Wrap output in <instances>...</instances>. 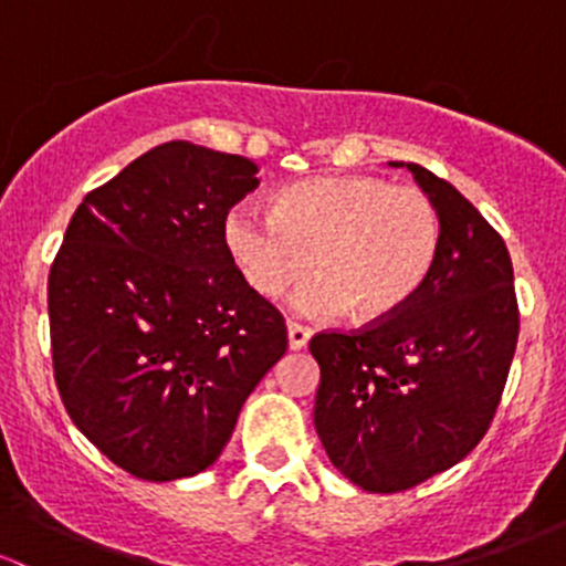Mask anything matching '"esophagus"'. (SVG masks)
Returning <instances> with one entry per match:
<instances>
[{
	"mask_svg": "<svg viewBox=\"0 0 566 566\" xmlns=\"http://www.w3.org/2000/svg\"><path fill=\"white\" fill-rule=\"evenodd\" d=\"M312 339V331L304 328L298 323H287V345L290 350H304Z\"/></svg>",
	"mask_w": 566,
	"mask_h": 566,
	"instance_id": "34e87169",
	"label": "esophagus"
}]
</instances>
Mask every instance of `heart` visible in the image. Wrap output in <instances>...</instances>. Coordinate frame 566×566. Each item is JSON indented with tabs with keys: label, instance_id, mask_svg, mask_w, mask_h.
Listing matches in <instances>:
<instances>
[{
	"label": "heart",
	"instance_id": "b5f03b06",
	"mask_svg": "<svg viewBox=\"0 0 566 566\" xmlns=\"http://www.w3.org/2000/svg\"><path fill=\"white\" fill-rule=\"evenodd\" d=\"M224 247L260 298H276L315 265L319 279L293 295L295 312L331 317L347 310L356 323H380L430 279L441 221L419 188L367 175L310 177L282 188L271 216L232 208Z\"/></svg>",
	"mask_w": 566,
	"mask_h": 566
}]
</instances>
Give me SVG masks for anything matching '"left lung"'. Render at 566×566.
I'll return each mask as SVG.
<instances>
[{"mask_svg":"<svg viewBox=\"0 0 566 566\" xmlns=\"http://www.w3.org/2000/svg\"><path fill=\"white\" fill-rule=\"evenodd\" d=\"M408 169L436 205L441 249L402 312L358 334H317L315 430L336 471L367 493H399L458 465L499 408L517 345L510 251L452 186Z\"/></svg>","mask_w":566,"mask_h":566,"instance_id":"left-lung-1","label":"left lung"}]
</instances>
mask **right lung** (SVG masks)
<instances>
[{"instance_id": "add662e5", "label": "right lung", "mask_w": 566, "mask_h": 566, "mask_svg": "<svg viewBox=\"0 0 566 566\" xmlns=\"http://www.w3.org/2000/svg\"><path fill=\"white\" fill-rule=\"evenodd\" d=\"M256 164L167 142L90 191L49 273L67 416L147 482L219 460L243 402L287 350L284 319L238 273L224 219Z\"/></svg>"}]
</instances>
